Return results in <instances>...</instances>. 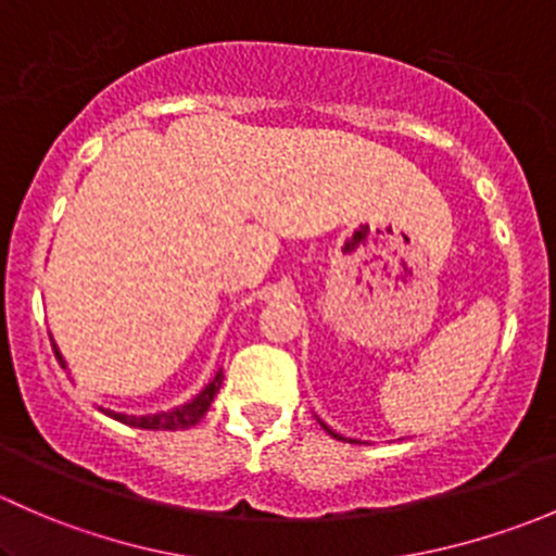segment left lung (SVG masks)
Returning <instances> with one entry per match:
<instances>
[{
  "mask_svg": "<svg viewBox=\"0 0 556 556\" xmlns=\"http://www.w3.org/2000/svg\"><path fill=\"white\" fill-rule=\"evenodd\" d=\"M317 422L323 425V430H328V435H333V439H339V441H350V444H361V441H357V439H344V435H339V433H336V430H330L328 425H325L323 419H319V417H317Z\"/></svg>",
  "mask_w": 556,
  "mask_h": 556,
  "instance_id": "left-lung-1",
  "label": "left lung"
}]
</instances>
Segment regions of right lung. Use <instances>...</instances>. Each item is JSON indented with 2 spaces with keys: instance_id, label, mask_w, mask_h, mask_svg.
<instances>
[{
  "instance_id": "obj_1",
  "label": "right lung",
  "mask_w": 556,
  "mask_h": 556,
  "mask_svg": "<svg viewBox=\"0 0 556 556\" xmlns=\"http://www.w3.org/2000/svg\"><path fill=\"white\" fill-rule=\"evenodd\" d=\"M53 352H55V361L61 363V368H66V361H64V355H61V350L55 341H53ZM220 384H223V371H217L215 379H212V382L206 384L199 395H193L190 401L179 403V406L166 408V412L139 414V417L137 414L112 412V408H102V406H99V412H104L106 417L117 419V422H123V425H131V428H139V430H185V428H193V425L199 422L206 412H210V406H212V401H215Z\"/></svg>"
}]
</instances>
